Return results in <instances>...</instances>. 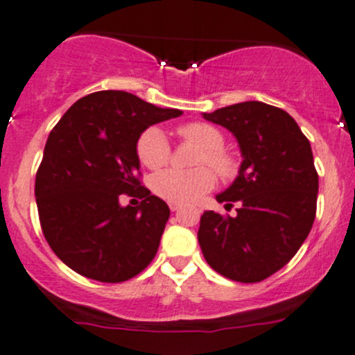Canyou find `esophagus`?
Segmentation results:
<instances>
[{"label": "esophagus", "mask_w": 355, "mask_h": 355, "mask_svg": "<svg viewBox=\"0 0 355 355\" xmlns=\"http://www.w3.org/2000/svg\"><path fill=\"white\" fill-rule=\"evenodd\" d=\"M168 206H170L171 212H177V211H180L182 204L180 202H168Z\"/></svg>", "instance_id": "34e87169"}]
</instances>
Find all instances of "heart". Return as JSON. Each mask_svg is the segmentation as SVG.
Listing matches in <instances>:
<instances>
[{
	"label": "heart",
	"mask_w": 355,
	"mask_h": 355,
	"mask_svg": "<svg viewBox=\"0 0 355 355\" xmlns=\"http://www.w3.org/2000/svg\"><path fill=\"white\" fill-rule=\"evenodd\" d=\"M178 136L184 141L202 148L197 155L196 165H209L214 168L221 177H231L236 171L234 158L226 153L225 134L216 125L207 122H189L177 129ZM137 158L149 170H159L170 159V144L165 134L158 128H149L141 134L137 141ZM216 177L211 168L200 166L190 171L166 170L155 175L151 189L162 199L170 202H189L197 199L214 187Z\"/></svg>",
	"instance_id": "b5f03b06"
}]
</instances>
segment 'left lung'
<instances>
[{
	"label": "left lung",
	"instance_id": "left-lung-1",
	"mask_svg": "<svg viewBox=\"0 0 355 355\" xmlns=\"http://www.w3.org/2000/svg\"><path fill=\"white\" fill-rule=\"evenodd\" d=\"M236 137L243 162L216 200L236 216L206 211L200 250L206 262L236 282H260L296 255L316 214L318 173L309 141L286 110L243 102L202 114Z\"/></svg>",
	"mask_w": 355,
	"mask_h": 355
}]
</instances>
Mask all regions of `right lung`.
<instances>
[{
    "mask_svg": "<svg viewBox=\"0 0 355 355\" xmlns=\"http://www.w3.org/2000/svg\"><path fill=\"white\" fill-rule=\"evenodd\" d=\"M182 115L119 89L89 93L47 137L37 170L40 226L69 268L100 282H124L158 252L170 218L165 200L137 178V141L149 125ZM141 198L120 206V197Z\"/></svg>",
    "mask_w": 355,
    "mask_h": 355,
    "instance_id": "1",
    "label": "right lung"
}]
</instances>
